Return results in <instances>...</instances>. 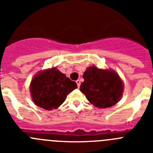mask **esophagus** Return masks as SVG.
Here are the masks:
<instances>
[{
    "mask_svg": "<svg viewBox=\"0 0 153 153\" xmlns=\"http://www.w3.org/2000/svg\"><path fill=\"white\" fill-rule=\"evenodd\" d=\"M76 83L77 84L78 87H79V86H80V80H79V79H77V80L76 81Z\"/></svg>",
    "mask_w": 153,
    "mask_h": 153,
    "instance_id": "esophagus-1",
    "label": "esophagus"
}]
</instances>
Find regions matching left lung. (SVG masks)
Instances as JSON below:
<instances>
[{"instance_id":"8db88e82","label":"left lung","mask_w":153,"mask_h":153,"mask_svg":"<svg viewBox=\"0 0 153 153\" xmlns=\"http://www.w3.org/2000/svg\"><path fill=\"white\" fill-rule=\"evenodd\" d=\"M80 91L94 106L100 108L113 106L122 97L123 85L117 73L102 70L96 67L86 69Z\"/></svg>"}]
</instances>
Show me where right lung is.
Returning a JSON list of instances; mask_svg holds the SVG:
<instances>
[{
    "label": "right lung",
    "mask_w": 153,
    "mask_h": 153,
    "mask_svg": "<svg viewBox=\"0 0 153 153\" xmlns=\"http://www.w3.org/2000/svg\"><path fill=\"white\" fill-rule=\"evenodd\" d=\"M77 88L76 83L56 68L39 73L30 84V93L36 105L44 109H56L67 96Z\"/></svg>",
    "instance_id": "1"
}]
</instances>
